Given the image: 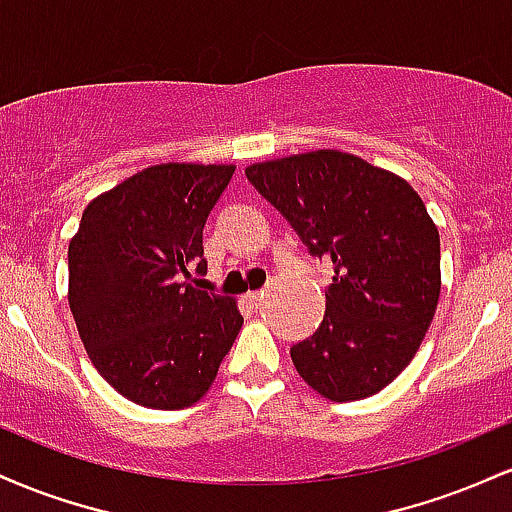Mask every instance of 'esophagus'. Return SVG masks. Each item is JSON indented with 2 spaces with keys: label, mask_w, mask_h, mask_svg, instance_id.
<instances>
[{
  "label": "esophagus",
  "mask_w": 512,
  "mask_h": 512,
  "mask_svg": "<svg viewBox=\"0 0 512 512\" xmlns=\"http://www.w3.org/2000/svg\"><path fill=\"white\" fill-rule=\"evenodd\" d=\"M262 298H264V291H250L248 293V303L250 305H260Z\"/></svg>",
  "instance_id": "1"
}]
</instances>
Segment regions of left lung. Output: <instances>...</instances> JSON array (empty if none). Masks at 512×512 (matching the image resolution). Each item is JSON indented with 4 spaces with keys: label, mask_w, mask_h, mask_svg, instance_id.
<instances>
[{
    "label": "left lung",
    "mask_w": 512,
    "mask_h": 512,
    "mask_svg": "<svg viewBox=\"0 0 512 512\" xmlns=\"http://www.w3.org/2000/svg\"><path fill=\"white\" fill-rule=\"evenodd\" d=\"M245 175L334 267L320 327L291 349L298 375L332 402L380 392L436 315L440 238L426 204L399 175L334 149L252 163Z\"/></svg>",
    "instance_id": "8db88e82"
}]
</instances>
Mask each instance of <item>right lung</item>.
I'll return each instance as SVG.
<instances>
[{"label": "right lung", "mask_w": 512, "mask_h": 512, "mask_svg": "<svg viewBox=\"0 0 512 512\" xmlns=\"http://www.w3.org/2000/svg\"><path fill=\"white\" fill-rule=\"evenodd\" d=\"M233 166L161 163L88 202L69 243V308L98 373L149 409L207 395L243 315L180 284L207 269L202 231Z\"/></svg>", "instance_id": "obj_1"}]
</instances>
